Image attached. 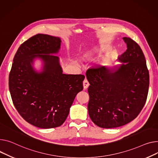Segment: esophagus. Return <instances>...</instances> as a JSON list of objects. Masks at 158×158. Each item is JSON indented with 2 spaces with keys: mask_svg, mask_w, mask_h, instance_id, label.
Masks as SVG:
<instances>
[{
  "mask_svg": "<svg viewBox=\"0 0 158 158\" xmlns=\"http://www.w3.org/2000/svg\"><path fill=\"white\" fill-rule=\"evenodd\" d=\"M89 86V82L88 81V80L86 79H85V80H84V81H83V87H84V89H87Z\"/></svg>",
  "mask_w": 158,
  "mask_h": 158,
  "instance_id": "obj_1",
  "label": "esophagus"
}]
</instances>
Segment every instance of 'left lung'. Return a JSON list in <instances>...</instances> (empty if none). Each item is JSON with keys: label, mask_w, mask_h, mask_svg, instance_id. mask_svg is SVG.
<instances>
[{"label": "left lung", "mask_w": 158, "mask_h": 158, "mask_svg": "<svg viewBox=\"0 0 158 158\" xmlns=\"http://www.w3.org/2000/svg\"><path fill=\"white\" fill-rule=\"evenodd\" d=\"M123 39L127 49L118 60L127 64L112 70L106 67H92L86 73L90 84L89 115L103 128L119 127L135 119L148 98L149 74L143 52L131 38Z\"/></svg>", "instance_id": "obj_1"}]
</instances>
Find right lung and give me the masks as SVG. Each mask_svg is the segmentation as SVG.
Instances as JSON below:
<instances>
[{
  "label": "right lung",
  "instance_id": "add662e5",
  "mask_svg": "<svg viewBox=\"0 0 158 158\" xmlns=\"http://www.w3.org/2000/svg\"><path fill=\"white\" fill-rule=\"evenodd\" d=\"M61 40L46 34H37L21 44L16 51L9 76L13 103L27 122L40 128L60 127L66 120L77 94L83 89L82 74L62 73L58 52ZM36 57L45 62L43 72L31 67Z\"/></svg>",
  "mask_w": 158,
  "mask_h": 158
}]
</instances>
